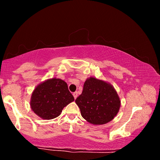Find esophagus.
<instances>
[{
    "label": "esophagus",
    "mask_w": 160,
    "mask_h": 160,
    "mask_svg": "<svg viewBox=\"0 0 160 160\" xmlns=\"http://www.w3.org/2000/svg\"><path fill=\"white\" fill-rule=\"evenodd\" d=\"M73 94L74 98L76 99L78 97V92H73V94Z\"/></svg>",
    "instance_id": "1"
}]
</instances>
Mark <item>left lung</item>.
I'll return each instance as SVG.
<instances>
[{"label": "left lung", "mask_w": 160, "mask_h": 160, "mask_svg": "<svg viewBox=\"0 0 160 160\" xmlns=\"http://www.w3.org/2000/svg\"><path fill=\"white\" fill-rule=\"evenodd\" d=\"M82 117L93 125H103L114 118L121 99L112 85L90 77L85 80L82 94L75 99Z\"/></svg>", "instance_id": "left-lung-1"}]
</instances>
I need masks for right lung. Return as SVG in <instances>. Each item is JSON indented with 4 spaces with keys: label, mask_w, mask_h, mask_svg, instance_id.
Returning a JSON list of instances; mask_svg holds the SVG:
<instances>
[{
    "label": "right lung",
    "mask_w": 160,
    "mask_h": 160,
    "mask_svg": "<svg viewBox=\"0 0 160 160\" xmlns=\"http://www.w3.org/2000/svg\"><path fill=\"white\" fill-rule=\"evenodd\" d=\"M74 101L67 83L53 78L39 83L32 93L30 107L35 114L44 120H51L61 114L65 107Z\"/></svg>",
    "instance_id": "obj_1"
}]
</instances>
